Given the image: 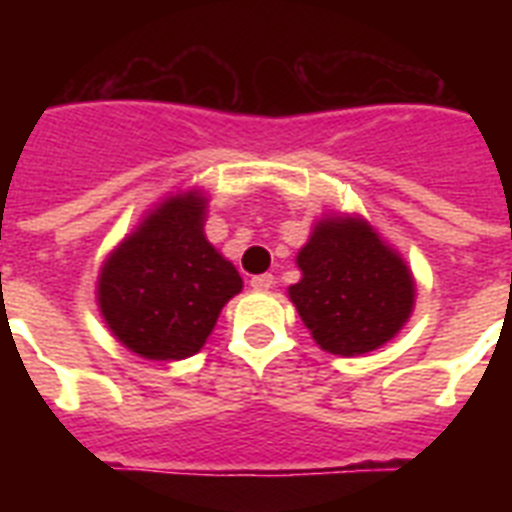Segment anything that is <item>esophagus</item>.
I'll use <instances>...</instances> for the list:
<instances>
[{
    "mask_svg": "<svg viewBox=\"0 0 512 512\" xmlns=\"http://www.w3.org/2000/svg\"><path fill=\"white\" fill-rule=\"evenodd\" d=\"M252 289H257V292H268V289L273 287V276L271 273H260V276H252Z\"/></svg>",
    "mask_w": 512,
    "mask_h": 512,
    "instance_id": "1",
    "label": "esophagus"
}]
</instances>
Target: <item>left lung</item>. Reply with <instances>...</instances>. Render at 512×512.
Returning <instances> with one entry per match:
<instances>
[{
  "instance_id": "8db88e82",
  "label": "left lung",
  "mask_w": 512,
  "mask_h": 512,
  "mask_svg": "<svg viewBox=\"0 0 512 512\" xmlns=\"http://www.w3.org/2000/svg\"><path fill=\"white\" fill-rule=\"evenodd\" d=\"M295 263L300 281L287 295L327 353L348 358L372 353L412 316L417 297L412 268L361 215H321Z\"/></svg>"
}]
</instances>
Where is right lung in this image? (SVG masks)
Here are the masks:
<instances>
[{
  "mask_svg": "<svg viewBox=\"0 0 512 512\" xmlns=\"http://www.w3.org/2000/svg\"><path fill=\"white\" fill-rule=\"evenodd\" d=\"M207 193L164 196L100 265V316L124 348L148 361H180L204 348L223 305L244 281L204 233Z\"/></svg>",
  "mask_w": 512,
  "mask_h": 512,
  "instance_id": "add662e5",
  "label": "right lung"
}]
</instances>
